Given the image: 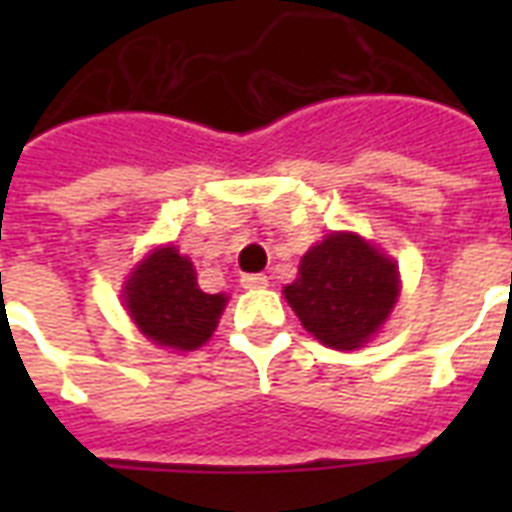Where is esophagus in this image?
Returning <instances> with one entry per match:
<instances>
[{"label": "esophagus", "instance_id": "obj_1", "mask_svg": "<svg viewBox=\"0 0 512 512\" xmlns=\"http://www.w3.org/2000/svg\"><path fill=\"white\" fill-rule=\"evenodd\" d=\"M241 287H244V289H265V287H268V276H265V273H247V276H241Z\"/></svg>", "mask_w": 512, "mask_h": 512}]
</instances>
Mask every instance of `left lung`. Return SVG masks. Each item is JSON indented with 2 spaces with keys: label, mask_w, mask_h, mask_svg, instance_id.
Here are the masks:
<instances>
[{
  "label": "left lung",
  "mask_w": 512,
  "mask_h": 512,
  "mask_svg": "<svg viewBox=\"0 0 512 512\" xmlns=\"http://www.w3.org/2000/svg\"><path fill=\"white\" fill-rule=\"evenodd\" d=\"M284 297L321 345L356 350L396 305L398 265L358 233L335 231L305 252Z\"/></svg>",
  "instance_id": "left-lung-1"
}]
</instances>
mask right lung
Returning a JSON list of instances; mask_svg holds the SVG:
<instances>
[{"instance_id":"add662e5","label":"right lung","mask_w":512,"mask_h":512,"mask_svg":"<svg viewBox=\"0 0 512 512\" xmlns=\"http://www.w3.org/2000/svg\"><path fill=\"white\" fill-rule=\"evenodd\" d=\"M124 308L135 327L162 348L196 350L212 337L228 303L225 295H207L196 268L172 244L148 252L124 281Z\"/></svg>"}]
</instances>
